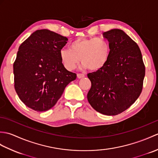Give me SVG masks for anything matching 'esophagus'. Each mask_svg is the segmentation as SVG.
<instances>
[{"instance_id":"1","label":"esophagus","mask_w":158,"mask_h":158,"mask_svg":"<svg viewBox=\"0 0 158 158\" xmlns=\"http://www.w3.org/2000/svg\"><path fill=\"white\" fill-rule=\"evenodd\" d=\"M77 78H79V79H81V78H83V77H85V75L84 74H81V73H78L77 75Z\"/></svg>"}]
</instances>
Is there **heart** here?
Returning a JSON list of instances; mask_svg holds the SVG:
<instances>
[{
    "label": "heart",
    "mask_w": 158,
    "mask_h": 158,
    "mask_svg": "<svg viewBox=\"0 0 158 158\" xmlns=\"http://www.w3.org/2000/svg\"><path fill=\"white\" fill-rule=\"evenodd\" d=\"M110 53L111 48L107 39L81 37L70 43V49L60 50V57L63 65L69 70L75 69L81 60L83 68L97 71L106 64Z\"/></svg>",
    "instance_id": "1"
}]
</instances>
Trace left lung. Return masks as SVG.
<instances>
[{
    "instance_id": "obj_1",
    "label": "left lung",
    "mask_w": 158,
    "mask_h": 158,
    "mask_svg": "<svg viewBox=\"0 0 158 158\" xmlns=\"http://www.w3.org/2000/svg\"><path fill=\"white\" fill-rule=\"evenodd\" d=\"M111 53L102 69L88 74L92 87L88 100L103 115H116L135 102L142 92L145 67L138 45L120 29L103 33Z\"/></svg>"
}]
</instances>
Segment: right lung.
<instances>
[{
    "instance_id": "obj_1",
    "label": "right lung",
    "mask_w": 158,
    "mask_h": 158,
    "mask_svg": "<svg viewBox=\"0 0 158 158\" xmlns=\"http://www.w3.org/2000/svg\"><path fill=\"white\" fill-rule=\"evenodd\" d=\"M68 39L49 30L34 32L19 46L13 64L14 87L19 99L37 112L54 106L66 86L76 79L60 60Z\"/></svg>"
}]
</instances>
